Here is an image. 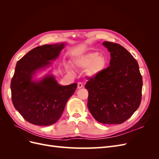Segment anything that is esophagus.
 <instances>
[{
    "label": "esophagus",
    "mask_w": 159,
    "mask_h": 159,
    "mask_svg": "<svg viewBox=\"0 0 159 159\" xmlns=\"http://www.w3.org/2000/svg\"><path fill=\"white\" fill-rule=\"evenodd\" d=\"M84 87V85H83V84H81V82H79L78 84V89H81V88H82Z\"/></svg>",
    "instance_id": "esophagus-1"
}]
</instances>
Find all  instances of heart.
I'll list each match as a JSON object with an SVG mask.
<instances>
[{
	"label": "heart",
	"mask_w": 159,
	"mask_h": 159,
	"mask_svg": "<svg viewBox=\"0 0 159 159\" xmlns=\"http://www.w3.org/2000/svg\"><path fill=\"white\" fill-rule=\"evenodd\" d=\"M74 63L78 68H87L86 75L93 78L104 70L107 64V60L103 55H100L98 52H94L77 57L74 60ZM67 68L71 70L68 66H67Z\"/></svg>",
	"instance_id": "obj_1"
}]
</instances>
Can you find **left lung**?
Instances as JSON below:
<instances>
[{
  "label": "left lung",
  "mask_w": 159,
  "mask_h": 159,
  "mask_svg": "<svg viewBox=\"0 0 159 159\" xmlns=\"http://www.w3.org/2000/svg\"><path fill=\"white\" fill-rule=\"evenodd\" d=\"M102 44L110 52L109 66L85 84L88 107L99 123L121 124L140 105L142 76L137 60L124 47L110 42Z\"/></svg>",
  "instance_id": "left-lung-1"
}]
</instances>
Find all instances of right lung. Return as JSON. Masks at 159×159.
Returning a JSON list of instances; mask_svg holds the SVG:
<instances>
[{
  "mask_svg": "<svg viewBox=\"0 0 159 159\" xmlns=\"http://www.w3.org/2000/svg\"><path fill=\"white\" fill-rule=\"evenodd\" d=\"M65 46L64 42L36 47L16 63L11 84L12 103L26 121L35 125L55 123L77 88L76 83L60 85L50 73L34 78L38 71L52 66Z\"/></svg>",
  "mask_w": 159,
  "mask_h": 159,
  "instance_id": "right-lung-1",
  "label": "right lung"
}]
</instances>
